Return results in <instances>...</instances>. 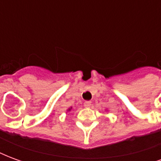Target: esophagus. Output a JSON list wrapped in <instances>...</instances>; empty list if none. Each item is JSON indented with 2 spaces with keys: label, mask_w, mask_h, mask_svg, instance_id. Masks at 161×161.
<instances>
[{
  "label": "esophagus",
  "mask_w": 161,
  "mask_h": 161,
  "mask_svg": "<svg viewBox=\"0 0 161 161\" xmlns=\"http://www.w3.org/2000/svg\"><path fill=\"white\" fill-rule=\"evenodd\" d=\"M84 107L85 108H90L91 106V101H86L85 103H84Z\"/></svg>",
  "instance_id": "34e87169"
}]
</instances>
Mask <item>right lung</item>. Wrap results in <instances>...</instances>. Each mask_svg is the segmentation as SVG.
Here are the masks:
<instances>
[{
    "instance_id": "right-lung-1",
    "label": "right lung",
    "mask_w": 161,
    "mask_h": 161,
    "mask_svg": "<svg viewBox=\"0 0 161 161\" xmlns=\"http://www.w3.org/2000/svg\"><path fill=\"white\" fill-rule=\"evenodd\" d=\"M71 109H72V107H70V108H68V109H67V112L70 111V110H71Z\"/></svg>"
}]
</instances>
